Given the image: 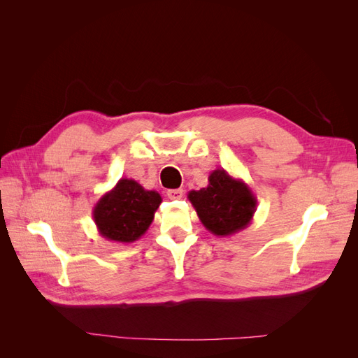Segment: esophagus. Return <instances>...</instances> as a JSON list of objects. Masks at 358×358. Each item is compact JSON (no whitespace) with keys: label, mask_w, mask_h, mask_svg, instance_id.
<instances>
[{"label":"esophagus","mask_w":358,"mask_h":358,"mask_svg":"<svg viewBox=\"0 0 358 358\" xmlns=\"http://www.w3.org/2000/svg\"><path fill=\"white\" fill-rule=\"evenodd\" d=\"M182 196H183V189H180V188H178V189H169V191H167V197H169L170 200L182 199Z\"/></svg>","instance_id":"1"}]
</instances>
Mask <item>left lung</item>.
Here are the masks:
<instances>
[{"instance_id":"left-lung-1","label":"left lung","mask_w":358,"mask_h":358,"mask_svg":"<svg viewBox=\"0 0 358 358\" xmlns=\"http://www.w3.org/2000/svg\"><path fill=\"white\" fill-rule=\"evenodd\" d=\"M188 200L204 229L221 237L245 230L257 210V197L252 189L224 169L213 170L209 175V185L189 191Z\"/></svg>"}]
</instances>
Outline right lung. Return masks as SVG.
<instances>
[{
	"label": "right lung",
	"mask_w": 358,
	"mask_h": 358,
	"mask_svg": "<svg viewBox=\"0 0 358 358\" xmlns=\"http://www.w3.org/2000/svg\"><path fill=\"white\" fill-rule=\"evenodd\" d=\"M161 201L157 191H148L136 180L122 178L96 201L92 218L104 239L133 243L148 231Z\"/></svg>",
	"instance_id": "obj_1"
}]
</instances>
